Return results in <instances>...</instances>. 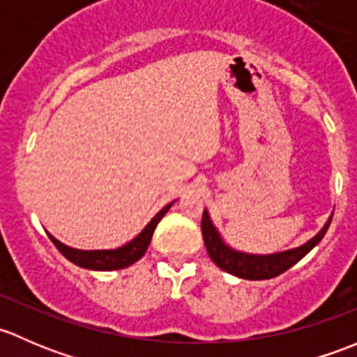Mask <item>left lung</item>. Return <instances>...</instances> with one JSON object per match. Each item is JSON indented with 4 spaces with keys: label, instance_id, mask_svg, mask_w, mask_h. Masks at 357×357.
I'll return each mask as SVG.
<instances>
[{
    "label": "left lung",
    "instance_id": "left-lung-1",
    "mask_svg": "<svg viewBox=\"0 0 357 357\" xmlns=\"http://www.w3.org/2000/svg\"><path fill=\"white\" fill-rule=\"evenodd\" d=\"M332 218L333 214H330L325 226L311 240L295 248L275 252V254H248V252L229 247L221 236L219 229L214 226V222H212L207 208L202 214V235H204L208 257L222 271L243 280H269L285 273L287 269L297 264L304 255H307L312 248L318 245L323 236H325V233L328 231Z\"/></svg>",
    "mask_w": 357,
    "mask_h": 357
}]
</instances>
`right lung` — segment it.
Instances as JSON below:
<instances>
[{
    "label": "right lung",
    "mask_w": 357,
    "mask_h": 357,
    "mask_svg": "<svg viewBox=\"0 0 357 357\" xmlns=\"http://www.w3.org/2000/svg\"><path fill=\"white\" fill-rule=\"evenodd\" d=\"M176 202V200H174ZM167 204L165 207H162L160 211L150 219L149 225L138 233L132 240H129L124 245L117 248H102V250H82V248H74L68 247L66 243H62L60 240H56L52 233H48L50 240L55 243V247L59 248L60 254L63 257L68 259L70 262H74L75 266L84 269H93V271H115V269H124L128 266L135 264L136 261L145 255L146 248L150 245V240H152L153 231H155L157 225L160 222V219L167 214L169 208L172 207V204Z\"/></svg>",
    "instance_id": "1"
}]
</instances>
